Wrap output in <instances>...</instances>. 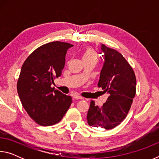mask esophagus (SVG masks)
<instances>
[{"label":"esophagus","mask_w":159,"mask_h":159,"mask_svg":"<svg viewBox=\"0 0 159 159\" xmlns=\"http://www.w3.org/2000/svg\"><path fill=\"white\" fill-rule=\"evenodd\" d=\"M73 98H74V99H83V98H82L81 96L78 95H74L73 96Z\"/></svg>","instance_id":"esophagus-1"}]
</instances>
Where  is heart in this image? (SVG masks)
<instances>
[{
	"label": "heart",
	"mask_w": 159,
	"mask_h": 159,
	"mask_svg": "<svg viewBox=\"0 0 159 159\" xmlns=\"http://www.w3.org/2000/svg\"><path fill=\"white\" fill-rule=\"evenodd\" d=\"M82 58L84 61L95 60L98 59V54L92 48H86L82 53Z\"/></svg>",
	"instance_id": "1"
}]
</instances>
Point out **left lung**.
<instances>
[{
  "label": "left lung",
  "instance_id": "obj_1",
  "mask_svg": "<svg viewBox=\"0 0 159 159\" xmlns=\"http://www.w3.org/2000/svg\"><path fill=\"white\" fill-rule=\"evenodd\" d=\"M102 51L104 63L98 85L109 97L102 107L95 106L91 100L87 120L93 127L111 130L128 114L136 93V77L133 68L117 50L102 44Z\"/></svg>",
  "mask_w": 159,
  "mask_h": 159
}]
</instances>
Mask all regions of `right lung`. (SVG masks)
Returning <instances> with one entry per match:
<instances>
[{"label":"right lung","mask_w":159,"mask_h":159,"mask_svg":"<svg viewBox=\"0 0 159 159\" xmlns=\"http://www.w3.org/2000/svg\"><path fill=\"white\" fill-rule=\"evenodd\" d=\"M73 45L54 41L43 45L26 58L21 66L17 88L21 104L39 125L50 126L62 119L72 98L51 87L61 76L65 56Z\"/></svg>","instance_id":"1"}]
</instances>
